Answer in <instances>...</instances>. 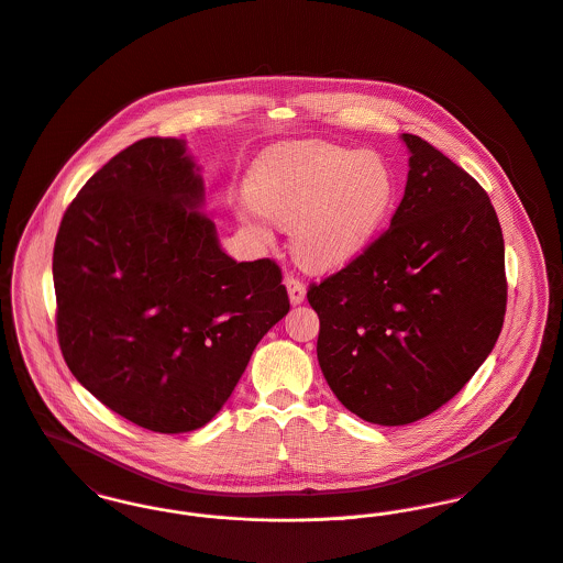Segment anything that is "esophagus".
Returning a JSON list of instances; mask_svg holds the SVG:
<instances>
[{
  "instance_id": "esophagus-1",
  "label": "esophagus",
  "mask_w": 563,
  "mask_h": 563,
  "mask_svg": "<svg viewBox=\"0 0 563 563\" xmlns=\"http://www.w3.org/2000/svg\"><path fill=\"white\" fill-rule=\"evenodd\" d=\"M285 285H287V289H289V300H291V303L303 302L306 287H303V283L300 278H296V276H287V278H285Z\"/></svg>"
}]
</instances>
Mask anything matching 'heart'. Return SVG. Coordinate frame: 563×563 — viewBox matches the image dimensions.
Instances as JSON below:
<instances>
[{"instance_id": "obj_1", "label": "heart", "mask_w": 563, "mask_h": 563, "mask_svg": "<svg viewBox=\"0 0 563 563\" xmlns=\"http://www.w3.org/2000/svg\"><path fill=\"white\" fill-rule=\"evenodd\" d=\"M394 195L396 179L382 154L325 141L280 145L261 156L249 177L253 208L276 227H291L294 257L317 272L360 257L388 217Z\"/></svg>"}]
</instances>
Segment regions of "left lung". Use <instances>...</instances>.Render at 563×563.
<instances>
[{
    "mask_svg": "<svg viewBox=\"0 0 563 563\" xmlns=\"http://www.w3.org/2000/svg\"><path fill=\"white\" fill-rule=\"evenodd\" d=\"M402 141L409 175L388 229L306 294L328 386L382 427L422 420L465 388L508 302L504 235L486 190L429 141L407 132Z\"/></svg>",
    "mask_w": 563,
    "mask_h": 563,
    "instance_id": "obj_1",
    "label": "left lung"
}]
</instances>
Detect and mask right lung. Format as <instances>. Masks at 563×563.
Returning a JSON list of instances; mask_svg holds the SVG:
<instances>
[{"label": "right lung", "instance_id": "add662e5", "mask_svg": "<svg viewBox=\"0 0 563 563\" xmlns=\"http://www.w3.org/2000/svg\"><path fill=\"white\" fill-rule=\"evenodd\" d=\"M197 172L179 139L132 143L87 179L53 249L68 368L154 433L208 424L289 312L276 261L222 253Z\"/></svg>", "mask_w": 563, "mask_h": 563}]
</instances>
